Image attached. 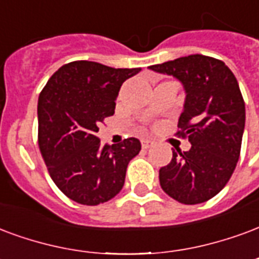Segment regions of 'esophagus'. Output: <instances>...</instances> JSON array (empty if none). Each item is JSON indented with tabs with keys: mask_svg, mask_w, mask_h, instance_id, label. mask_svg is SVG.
<instances>
[{
	"mask_svg": "<svg viewBox=\"0 0 259 259\" xmlns=\"http://www.w3.org/2000/svg\"><path fill=\"white\" fill-rule=\"evenodd\" d=\"M152 145H154V141H151V140H143V141H141V147L144 149L151 148Z\"/></svg>",
	"mask_w": 259,
	"mask_h": 259,
	"instance_id": "obj_1",
	"label": "esophagus"
}]
</instances>
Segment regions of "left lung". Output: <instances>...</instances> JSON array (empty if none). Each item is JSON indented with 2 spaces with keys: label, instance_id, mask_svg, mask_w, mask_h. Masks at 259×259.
<instances>
[{
  "label": "left lung",
  "instance_id": "1",
  "mask_svg": "<svg viewBox=\"0 0 259 259\" xmlns=\"http://www.w3.org/2000/svg\"><path fill=\"white\" fill-rule=\"evenodd\" d=\"M149 68L183 82L187 97L176 135L192 144L187 152L173 151L160 167V187L184 204L207 202L227 185L240 156L246 105L236 76L224 61L203 55Z\"/></svg>",
  "mask_w": 259,
  "mask_h": 259
}]
</instances>
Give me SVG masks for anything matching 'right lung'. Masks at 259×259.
I'll return each instance as SVG.
<instances>
[{"instance_id":"obj_1","label":"right lung","mask_w":259,"mask_h":259,"mask_svg":"<svg viewBox=\"0 0 259 259\" xmlns=\"http://www.w3.org/2000/svg\"><path fill=\"white\" fill-rule=\"evenodd\" d=\"M141 68H112L96 61L64 64L38 97V145L49 176L67 198L96 206L116 196L126 168L139 155L135 137L101 147L99 123L115 112L122 83Z\"/></svg>"}]
</instances>
